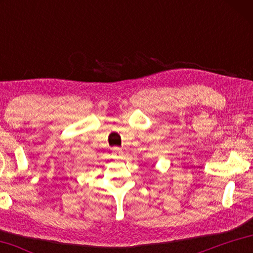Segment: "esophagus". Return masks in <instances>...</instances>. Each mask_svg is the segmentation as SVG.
Segmentation results:
<instances>
[{
	"mask_svg": "<svg viewBox=\"0 0 253 253\" xmlns=\"http://www.w3.org/2000/svg\"><path fill=\"white\" fill-rule=\"evenodd\" d=\"M113 149H114V152L117 154L118 157H121V156L123 155V151H122V149H119V148H117V147H114Z\"/></svg>",
	"mask_w": 253,
	"mask_h": 253,
	"instance_id": "obj_1",
	"label": "esophagus"
}]
</instances>
